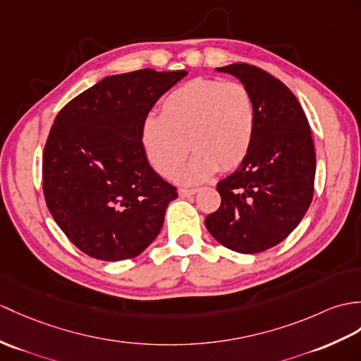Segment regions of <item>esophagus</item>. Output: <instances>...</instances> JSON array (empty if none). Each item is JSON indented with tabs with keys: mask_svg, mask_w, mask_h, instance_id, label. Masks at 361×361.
<instances>
[{
	"mask_svg": "<svg viewBox=\"0 0 361 361\" xmlns=\"http://www.w3.org/2000/svg\"><path fill=\"white\" fill-rule=\"evenodd\" d=\"M198 192V189H180L178 190V195L181 197V198H184V197H189V195H194V194H197Z\"/></svg>",
	"mask_w": 361,
	"mask_h": 361,
	"instance_id": "1",
	"label": "esophagus"
}]
</instances>
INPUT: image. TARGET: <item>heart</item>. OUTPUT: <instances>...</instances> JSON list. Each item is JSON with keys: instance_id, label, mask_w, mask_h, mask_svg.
I'll return each instance as SVG.
<instances>
[{"instance_id": "obj_1", "label": "heart", "mask_w": 361, "mask_h": 361, "mask_svg": "<svg viewBox=\"0 0 361 361\" xmlns=\"http://www.w3.org/2000/svg\"><path fill=\"white\" fill-rule=\"evenodd\" d=\"M255 135V104L238 81L194 78L163 99L161 115L141 123V145L154 169L173 177L188 155L190 161L177 180L197 184L221 169L237 167L249 154Z\"/></svg>"}]
</instances>
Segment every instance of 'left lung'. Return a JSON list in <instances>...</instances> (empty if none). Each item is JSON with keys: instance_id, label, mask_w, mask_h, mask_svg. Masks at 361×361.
I'll use <instances>...</instances> for the list:
<instances>
[{"instance_id": "left-lung-1", "label": "left lung", "mask_w": 361, "mask_h": 361, "mask_svg": "<svg viewBox=\"0 0 361 361\" xmlns=\"http://www.w3.org/2000/svg\"><path fill=\"white\" fill-rule=\"evenodd\" d=\"M216 71L235 75L252 94L255 135L238 169L216 184L221 204L204 223L224 247L258 254L286 238L311 206V128L295 95L271 73L246 63Z\"/></svg>"}]
</instances>
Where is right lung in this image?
I'll list each match as a JSON object with an SVG mask.
<instances>
[{
    "label": "right lung",
    "mask_w": 361,
    "mask_h": 361,
    "mask_svg": "<svg viewBox=\"0 0 361 361\" xmlns=\"http://www.w3.org/2000/svg\"><path fill=\"white\" fill-rule=\"evenodd\" d=\"M186 73L112 75L58 112L43 152V192L54 220L81 252L128 259L160 233L178 194L150 167L141 123Z\"/></svg>",
    "instance_id": "obj_1"
}]
</instances>
